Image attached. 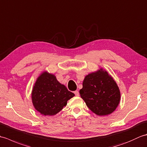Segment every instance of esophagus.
I'll return each instance as SVG.
<instances>
[{
    "label": "esophagus",
    "instance_id": "1",
    "mask_svg": "<svg viewBox=\"0 0 147 147\" xmlns=\"http://www.w3.org/2000/svg\"><path fill=\"white\" fill-rule=\"evenodd\" d=\"M74 94H75L76 96H79V92H78V90H76V91H74Z\"/></svg>",
    "mask_w": 147,
    "mask_h": 147
}]
</instances>
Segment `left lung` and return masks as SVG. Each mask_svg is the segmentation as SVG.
Listing matches in <instances>:
<instances>
[{
	"label": "left lung",
	"mask_w": 147,
	"mask_h": 147,
	"mask_svg": "<svg viewBox=\"0 0 147 147\" xmlns=\"http://www.w3.org/2000/svg\"><path fill=\"white\" fill-rule=\"evenodd\" d=\"M80 94L90 110L98 115L114 112L121 97L116 83L107 72L102 69L85 78Z\"/></svg>",
	"instance_id": "8db88e82"
}]
</instances>
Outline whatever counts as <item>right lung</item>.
<instances>
[{
	"label": "right lung",
	"instance_id": "add662e5",
	"mask_svg": "<svg viewBox=\"0 0 147 147\" xmlns=\"http://www.w3.org/2000/svg\"><path fill=\"white\" fill-rule=\"evenodd\" d=\"M74 94L61 85L53 74L43 73L37 79L32 92V102L35 109L45 115L60 112Z\"/></svg>",
	"mask_w": 147,
	"mask_h": 147
}]
</instances>
